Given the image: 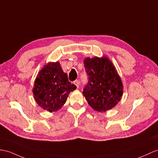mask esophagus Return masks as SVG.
I'll return each instance as SVG.
<instances>
[{
	"label": "esophagus",
	"mask_w": 158,
	"mask_h": 158,
	"mask_svg": "<svg viewBox=\"0 0 158 158\" xmlns=\"http://www.w3.org/2000/svg\"><path fill=\"white\" fill-rule=\"evenodd\" d=\"M74 84H75V85L76 86V87H77V88H79V86H80V82H79V81L78 80H75V81L74 82Z\"/></svg>",
	"instance_id": "1"
}]
</instances>
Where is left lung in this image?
Wrapping results in <instances>:
<instances>
[{
	"label": "left lung",
	"mask_w": 158,
	"mask_h": 158,
	"mask_svg": "<svg viewBox=\"0 0 158 158\" xmlns=\"http://www.w3.org/2000/svg\"><path fill=\"white\" fill-rule=\"evenodd\" d=\"M84 65L89 77L82 93L88 105L98 112L114 108L121 100L123 85L112 61L96 56L84 59Z\"/></svg>",
	"instance_id": "obj_1"
}]
</instances>
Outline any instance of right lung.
Returning a JSON list of instances; mask_svg holds the SVG:
<instances>
[{"instance_id": "obj_1", "label": "right lung", "mask_w": 158, "mask_h": 158, "mask_svg": "<svg viewBox=\"0 0 158 158\" xmlns=\"http://www.w3.org/2000/svg\"><path fill=\"white\" fill-rule=\"evenodd\" d=\"M76 89L68 81L59 61L48 62L38 73L33 93L35 101L41 109L49 113L60 110L66 102L69 94Z\"/></svg>"}]
</instances>
